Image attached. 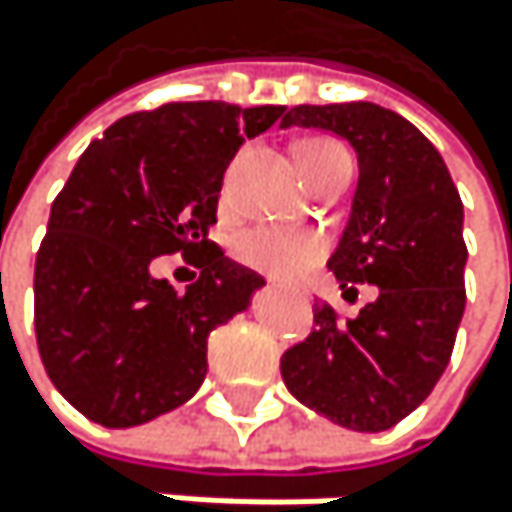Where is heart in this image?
I'll use <instances>...</instances> for the list:
<instances>
[{
  "instance_id": "1",
  "label": "heart",
  "mask_w": 512,
  "mask_h": 512,
  "mask_svg": "<svg viewBox=\"0 0 512 512\" xmlns=\"http://www.w3.org/2000/svg\"><path fill=\"white\" fill-rule=\"evenodd\" d=\"M341 156H347V150L334 141V137H307V141L298 144V165L310 184ZM233 254H236V261H242L251 270H261L282 282H294L322 261L325 242L322 236L310 230L258 224L236 236Z\"/></svg>"
}]
</instances>
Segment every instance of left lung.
Returning <instances> with one entry per match:
<instances>
[{
	"mask_svg": "<svg viewBox=\"0 0 512 512\" xmlns=\"http://www.w3.org/2000/svg\"><path fill=\"white\" fill-rule=\"evenodd\" d=\"M304 125L347 137L359 159L353 214L328 270L344 298L378 285L356 319L313 304V331L282 353L288 393L322 418L381 433L436 387L455 350L467 304L464 202L427 137L368 101L301 104L282 128Z\"/></svg>",
	"mask_w": 512,
	"mask_h": 512,
	"instance_id": "8db88e82",
	"label": "left lung"
}]
</instances>
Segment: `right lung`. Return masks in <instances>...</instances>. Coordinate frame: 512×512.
<instances>
[{"label": "right lung", "instance_id": "add662e5", "mask_svg": "<svg viewBox=\"0 0 512 512\" xmlns=\"http://www.w3.org/2000/svg\"><path fill=\"white\" fill-rule=\"evenodd\" d=\"M282 113L174 101L113 122L79 156L36 251L33 325L51 384L88 421L137 427L202 387L208 334L264 285L208 239L224 171ZM162 253L200 270L187 292L149 273Z\"/></svg>", "mask_w": 512, "mask_h": 512}]
</instances>
